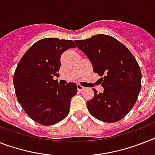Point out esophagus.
<instances>
[{
	"label": "esophagus",
	"instance_id": "1",
	"mask_svg": "<svg viewBox=\"0 0 155 155\" xmlns=\"http://www.w3.org/2000/svg\"><path fill=\"white\" fill-rule=\"evenodd\" d=\"M77 89H78V91H79L82 92L84 89H85V87H84L80 85V84H77Z\"/></svg>",
	"mask_w": 155,
	"mask_h": 155
}]
</instances>
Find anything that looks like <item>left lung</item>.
Returning <instances> with one entry per match:
<instances>
[{"mask_svg":"<svg viewBox=\"0 0 155 155\" xmlns=\"http://www.w3.org/2000/svg\"><path fill=\"white\" fill-rule=\"evenodd\" d=\"M78 49L85 53L93 71L102 78V93L87 102L93 117L108 123L124 117L136 103L141 89V71L132 53L114 38L96 35L85 40H75Z\"/></svg>","mask_w":155,"mask_h":155,"instance_id":"left-lung-1","label":"left lung"}]
</instances>
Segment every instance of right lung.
<instances>
[{"instance_id": "right-lung-1", "label": "right lung", "mask_w": 155, "mask_h": 155, "mask_svg": "<svg viewBox=\"0 0 155 155\" xmlns=\"http://www.w3.org/2000/svg\"><path fill=\"white\" fill-rule=\"evenodd\" d=\"M75 47L71 40L43 38L34 44L18 64L13 76L15 94L26 114L38 124H57L69 113L77 86L75 83L61 86L53 76L59 75L62 53Z\"/></svg>"}]
</instances>
